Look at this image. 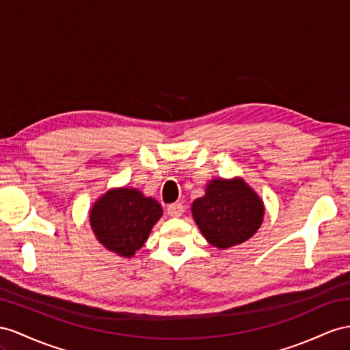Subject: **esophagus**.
Returning <instances> with one entry per match:
<instances>
[{
	"mask_svg": "<svg viewBox=\"0 0 350 350\" xmlns=\"http://www.w3.org/2000/svg\"><path fill=\"white\" fill-rule=\"evenodd\" d=\"M185 208L180 202H174V204H170L167 207V214L170 217H180L183 214Z\"/></svg>",
	"mask_w": 350,
	"mask_h": 350,
	"instance_id": "1",
	"label": "esophagus"
}]
</instances>
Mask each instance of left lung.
<instances>
[{"mask_svg": "<svg viewBox=\"0 0 350 350\" xmlns=\"http://www.w3.org/2000/svg\"><path fill=\"white\" fill-rule=\"evenodd\" d=\"M192 216L213 247L229 248L252 238L260 228L265 205L243 178H216L192 204Z\"/></svg>", "mask_w": 350, "mask_h": 350, "instance_id": "left-lung-1", "label": "left lung"}]
</instances>
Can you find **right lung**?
<instances>
[{
	"mask_svg": "<svg viewBox=\"0 0 350 350\" xmlns=\"http://www.w3.org/2000/svg\"><path fill=\"white\" fill-rule=\"evenodd\" d=\"M163 208L133 187H115L90 210V225L98 243L121 257H133L143 247Z\"/></svg>",
	"mask_w": 350,
	"mask_h": 350,
	"instance_id": "right-lung-1",
	"label": "right lung"
}]
</instances>
